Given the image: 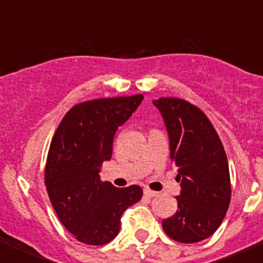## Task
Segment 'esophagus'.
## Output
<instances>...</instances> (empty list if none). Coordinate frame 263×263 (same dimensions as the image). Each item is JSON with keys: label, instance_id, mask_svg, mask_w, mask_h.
<instances>
[{"label": "esophagus", "instance_id": "34e87169", "mask_svg": "<svg viewBox=\"0 0 263 263\" xmlns=\"http://www.w3.org/2000/svg\"><path fill=\"white\" fill-rule=\"evenodd\" d=\"M144 195L146 196V197H155V196H158L159 193L155 192V191H151L146 188V190H144Z\"/></svg>", "mask_w": 263, "mask_h": 263}]
</instances>
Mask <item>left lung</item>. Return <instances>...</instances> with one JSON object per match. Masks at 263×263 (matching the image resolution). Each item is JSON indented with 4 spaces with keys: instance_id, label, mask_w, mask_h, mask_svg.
I'll use <instances>...</instances> for the list:
<instances>
[{
    "instance_id": "1",
    "label": "left lung",
    "mask_w": 263,
    "mask_h": 263,
    "mask_svg": "<svg viewBox=\"0 0 263 263\" xmlns=\"http://www.w3.org/2000/svg\"><path fill=\"white\" fill-rule=\"evenodd\" d=\"M165 122L171 159L178 168V210L164 219V232L181 243H197L213 235L232 198L227 154L216 129L198 107L179 98L154 102Z\"/></svg>"
}]
</instances>
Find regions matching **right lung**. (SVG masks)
Listing matches in <instances>:
<instances>
[{"label":"right lung","instance_id":"right-lung-1","mask_svg":"<svg viewBox=\"0 0 263 263\" xmlns=\"http://www.w3.org/2000/svg\"><path fill=\"white\" fill-rule=\"evenodd\" d=\"M144 95L102 98L73 105L61 121L47 156L44 182L63 227L89 246L109 243L118 234L123 211L142 197V188H117L100 181L110 160L113 139L141 104Z\"/></svg>","mask_w":263,"mask_h":263}]
</instances>
